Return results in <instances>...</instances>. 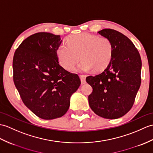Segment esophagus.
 <instances>
[{
  "mask_svg": "<svg viewBox=\"0 0 153 153\" xmlns=\"http://www.w3.org/2000/svg\"><path fill=\"white\" fill-rule=\"evenodd\" d=\"M81 81V84H85L86 83V76L84 75H79Z\"/></svg>",
  "mask_w": 153,
  "mask_h": 153,
  "instance_id": "obj_1",
  "label": "esophagus"
}]
</instances>
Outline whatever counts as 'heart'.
I'll return each instance as SVG.
<instances>
[{
	"label": "heart",
	"mask_w": 153,
	"mask_h": 153,
	"mask_svg": "<svg viewBox=\"0 0 153 153\" xmlns=\"http://www.w3.org/2000/svg\"><path fill=\"white\" fill-rule=\"evenodd\" d=\"M67 44H61L56 49L60 65L67 70H72L79 61L78 68L81 71L93 68L94 72H102L111 63L114 47L110 39L97 35L81 33L69 37Z\"/></svg>",
	"instance_id": "1"
}]
</instances>
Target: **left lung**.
I'll return each mask as SVG.
<instances>
[{"instance_id": "1", "label": "left lung", "mask_w": 153, "mask_h": 153, "mask_svg": "<svg viewBox=\"0 0 153 153\" xmlns=\"http://www.w3.org/2000/svg\"><path fill=\"white\" fill-rule=\"evenodd\" d=\"M98 33L111 40L114 53L104 72L87 77V82L93 87L88 103L97 115L115 119L125 115L134 105L141 81V59L132 41L120 32L105 28Z\"/></svg>"}]
</instances>
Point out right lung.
<instances>
[{
  "label": "right lung",
  "mask_w": 153,
  "mask_h": 153,
  "mask_svg": "<svg viewBox=\"0 0 153 153\" xmlns=\"http://www.w3.org/2000/svg\"><path fill=\"white\" fill-rule=\"evenodd\" d=\"M59 35L37 33L24 40L13 58V79L24 104L41 119L61 117L81 84L79 76L59 65Z\"/></svg>",
  "instance_id": "add662e5"
}]
</instances>
